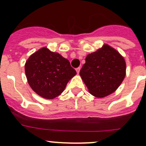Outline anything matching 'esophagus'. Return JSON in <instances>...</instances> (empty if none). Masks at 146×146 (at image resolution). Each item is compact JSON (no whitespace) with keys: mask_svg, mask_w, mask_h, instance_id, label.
Masks as SVG:
<instances>
[{"mask_svg":"<svg viewBox=\"0 0 146 146\" xmlns=\"http://www.w3.org/2000/svg\"><path fill=\"white\" fill-rule=\"evenodd\" d=\"M76 71H77V74H79L80 71V67H78V68H77V69H76Z\"/></svg>","mask_w":146,"mask_h":146,"instance_id":"34e87169","label":"esophagus"}]
</instances>
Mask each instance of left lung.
<instances>
[{"label": "left lung", "mask_w": 146, "mask_h": 146, "mask_svg": "<svg viewBox=\"0 0 146 146\" xmlns=\"http://www.w3.org/2000/svg\"><path fill=\"white\" fill-rule=\"evenodd\" d=\"M80 75L92 95L105 97L114 92L124 79L126 62L117 50L104 44L87 55Z\"/></svg>", "instance_id": "left-lung-1"}]
</instances>
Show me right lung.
<instances>
[{
	"instance_id": "obj_1",
	"label": "right lung",
	"mask_w": 146,
	"mask_h": 146,
	"mask_svg": "<svg viewBox=\"0 0 146 146\" xmlns=\"http://www.w3.org/2000/svg\"><path fill=\"white\" fill-rule=\"evenodd\" d=\"M25 71L28 84L42 97L52 99L59 96L77 72L66 58L43 47L27 60Z\"/></svg>"
}]
</instances>
